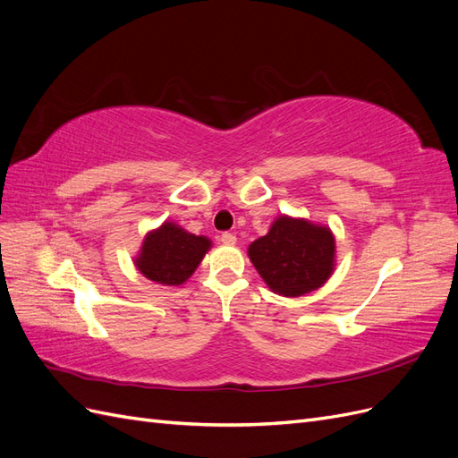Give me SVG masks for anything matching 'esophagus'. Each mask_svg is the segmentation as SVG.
<instances>
[{
  "label": "esophagus",
  "instance_id": "esophagus-1",
  "mask_svg": "<svg viewBox=\"0 0 458 458\" xmlns=\"http://www.w3.org/2000/svg\"><path fill=\"white\" fill-rule=\"evenodd\" d=\"M221 242H224V244H234V242H237V237H234L233 233H224V234H221Z\"/></svg>",
  "mask_w": 458,
  "mask_h": 458
}]
</instances>
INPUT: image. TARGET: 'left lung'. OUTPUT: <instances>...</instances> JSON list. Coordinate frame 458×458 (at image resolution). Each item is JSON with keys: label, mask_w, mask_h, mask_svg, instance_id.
Masks as SVG:
<instances>
[{"label": "left lung", "mask_w": 458, "mask_h": 458, "mask_svg": "<svg viewBox=\"0 0 458 458\" xmlns=\"http://www.w3.org/2000/svg\"><path fill=\"white\" fill-rule=\"evenodd\" d=\"M336 242L325 225L279 216L266 237L248 246V258L275 294L298 298L321 288L335 271Z\"/></svg>", "instance_id": "left-lung-1"}]
</instances>
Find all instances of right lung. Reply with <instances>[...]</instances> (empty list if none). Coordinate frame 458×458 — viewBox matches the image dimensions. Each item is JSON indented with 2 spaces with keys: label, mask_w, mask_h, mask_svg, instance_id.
<instances>
[{
  "label": "right lung",
  "mask_w": 458,
  "mask_h": 458,
  "mask_svg": "<svg viewBox=\"0 0 458 458\" xmlns=\"http://www.w3.org/2000/svg\"><path fill=\"white\" fill-rule=\"evenodd\" d=\"M210 246L212 241L202 234L197 237L172 221H164L158 229L147 233L135 267L152 283L179 286L195 273Z\"/></svg>",
  "instance_id": "1"
}]
</instances>
